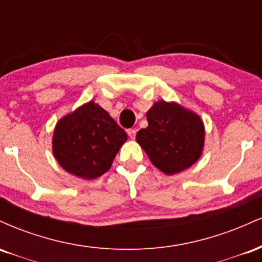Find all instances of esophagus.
<instances>
[{
	"instance_id": "34e87169",
	"label": "esophagus",
	"mask_w": 262,
	"mask_h": 262,
	"mask_svg": "<svg viewBox=\"0 0 262 262\" xmlns=\"http://www.w3.org/2000/svg\"><path fill=\"white\" fill-rule=\"evenodd\" d=\"M127 133H128L129 138H130V139H134L135 134H137V130H135V129H128Z\"/></svg>"
}]
</instances>
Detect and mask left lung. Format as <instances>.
<instances>
[{
  "mask_svg": "<svg viewBox=\"0 0 262 262\" xmlns=\"http://www.w3.org/2000/svg\"><path fill=\"white\" fill-rule=\"evenodd\" d=\"M148 127L137 141L155 167L166 175L181 172L201 158L204 125L200 116L176 102H155L146 112Z\"/></svg>",
  "mask_w": 262,
  "mask_h": 262,
  "instance_id": "obj_1",
  "label": "left lung"
}]
</instances>
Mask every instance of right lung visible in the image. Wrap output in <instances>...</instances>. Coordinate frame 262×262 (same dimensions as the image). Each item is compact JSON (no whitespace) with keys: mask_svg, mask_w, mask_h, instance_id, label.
Masks as SVG:
<instances>
[{"mask_svg":"<svg viewBox=\"0 0 262 262\" xmlns=\"http://www.w3.org/2000/svg\"><path fill=\"white\" fill-rule=\"evenodd\" d=\"M127 133L100 104L87 102L56 123L53 154L71 175L95 180L112 166Z\"/></svg>","mask_w":262,"mask_h":262,"instance_id":"right-lung-1","label":"right lung"}]
</instances>
